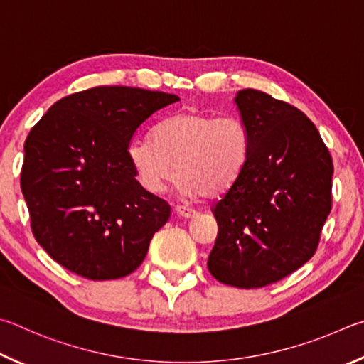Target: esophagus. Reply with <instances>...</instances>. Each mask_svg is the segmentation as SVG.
Returning a JSON list of instances; mask_svg holds the SVG:
<instances>
[{
  "instance_id": "1",
  "label": "esophagus",
  "mask_w": 364,
  "mask_h": 364,
  "mask_svg": "<svg viewBox=\"0 0 364 364\" xmlns=\"http://www.w3.org/2000/svg\"><path fill=\"white\" fill-rule=\"evenodd\" d=\"M174 214L177 215V218H182V219H193L196 215V211L195 209H190L186 206H176Z\"/></svg>"
}]
</instances>
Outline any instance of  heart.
Returning a JSON list of instances; mask_svg holds the SVG:
<instances>
[{
  "label": "heart",
  "instance_id": "obj_1",
  "mask_svg": "<svg viewBox=\"0 0 364 364\" xmlns=\"http://www.w3.org/2000/svg\"><path fill=\"white\" fill-rule=\"evenodd\" d=\"M251 136L235 117L182 110L159 121L153 139H136L127 158L140 186L161 193L176 171L187 198H219L237 186L250 161Z\"/></svg>",
  "mask_w": 364,
  "mask_h": 364
}]
</instances>
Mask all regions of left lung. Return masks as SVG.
Wrapping results in <instances>:
<instances>
[{
  "label": "left lung",
  "mask_w": 364,
  "mask_h": 364,
  "mask_svg": "<svg viewBox=\"0 0 364 364\" xmlns=\"http://www.w3.org/2000/svg\"><path fill=\"white\" fill-rule=\"evenodd\" d=\"M235 104L251 155L237 186L213 206L219 233L208 269L220 283L252 289L291 275L315 254L334 166L299 108L257 89H241Z\"/></svg>",
  "instance_id": "8db88e82"
}]
</instances>
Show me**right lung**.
<instances>
[{
  "label": "right lung",
  "mask_w": 364,
  "mask_h": 364,
  "mask_svg": "<svg viewBox=\"0 0 364 364\" xmlns=\"http://www.w3.org/2000/svg\"><path fill=\"white\" fill-rule=\"evenodd\" d=\"M174 94L97 86L57 100L31 127L21 188L31 232L57 264L117 279L144 262L171 206L140 186L127 158L137 127Z\"/></svg>",
  "instance_id": "add662e5"
}]
</instances>
